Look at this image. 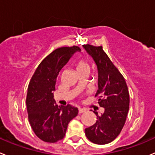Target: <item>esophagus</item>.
Segmentation results:
<instances>
[{"label": "esophagus", "instance_id": "obj_1", "mask_svg": "<svg viewBox=\"0 0 155 155\" xmlns=\"http://www.w3.org/2000/svg\"><path fill=\"white\" fill-rule=\"evenodd\" d=\"M86 111V110L83 109V108H79V114H82V113H84Z\"/></svg>", "mask_w": 155, "mask_h": 155}]
</instances>
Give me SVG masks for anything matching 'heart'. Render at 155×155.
Listing matches in <instances>:
<instances>
[{
	"label": "heart",
	"instance_id": "b5f03b06",
	"mask_svg": "<svg viewBox=\"0 0 155 155\" xmlns=\"http://www.w3.org/2000/svg\"><path fill=\"white\" fill-rule=\"evenodd\" d=\"M75 67L78 72L83 71V70H89V65L86 61L84 60H76L75 61Z\"/></svg>",
	"mask_w": 155,
	"mask_h": 155
}]
</instances>
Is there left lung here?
<instances>
[{"label": "left lung", "instance_id": "left-lung-1", "mask_svg": "<svg viewBox=\"0 0 155 155\" xmlns=\"http://www.w3.org/2000/svg\"><path fill=\"white\" fill-rule=\"evenodd\" d=\"M84 48L96 63L98 70V89L94 97L98 104L104 108L101 115L97 116L94 125L85 130L89 141L97 145H105L119 136L127 120L130 108V94L125 79L102 46L84 45Z\"/></svg>", "mask_w": 155, "mask_h": 155}]
</instances>
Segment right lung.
Listing matches in <instances>:
<instances>
[{"label":"right lung","mask_w":155,"mask_h":155,"mask_svg":"<svg viewBox=\"0 0 155 155\" xmlns=\"http://www.w3.org/2000/svg\"><path fill=\"white\" fill-rule=\"evenodd\" d=\"M80 50L78 46L55 49L40 63L28 83V121L35 134L45 142L54 143L64 139L69 123L78 114L75 107L55 104L54 91L59 72L72 55Z\"/></svg>","instance_id":"1"}]
</instances>
